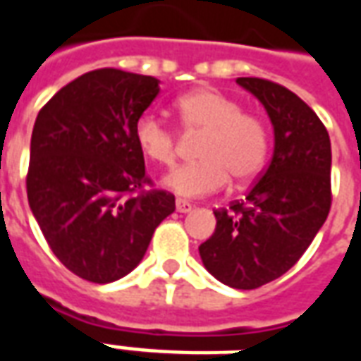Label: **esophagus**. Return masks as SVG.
I'll use <instances>...</instances> for the list:
<instances>
[{
    "label": "esophagus",
    "instance_id": "esophagus-1",
    "mask_svg": "<svg viewBox=\"0 0 361 361\" xmlns=\"http://www.w3.org/2000/svg\"><path fill=\"white\" fill-rule=\"evenodd\" d=\"M193 209V204L185 201V199H176V211L178 212H189Z\"/></svg>",
    "mask_w": 361,
    "mask_h": 361
}]
</instances>
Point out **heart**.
Here are the masks:
<instances>
[{"label": "heart", "instance_id": "1", "mask_svg": "<svg viewBox=\"0 0 361 361\" xmlns=\"http://www.w3.org/2000/svg\"><path fill=\"white\" fill-rule=\"evenodd\" d=\"M181 129L203 135L193 164L178 166L166 176L164 185L173 193L201 197L226 185L253 180L267 162L269 129L265 121L243 111L234 98L214 89H197L173 102ZM133 139L145 158L160 166H172L180 150V137L172 127L152 114H142L133 126Z\"/></svg>", "mask_w": 361, "mask_h": 361}]
</instances>
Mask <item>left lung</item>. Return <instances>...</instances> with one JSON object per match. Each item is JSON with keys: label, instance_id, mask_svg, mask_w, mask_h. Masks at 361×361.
<instances>
[{"label": "left lung", "instance_id": "8db88e82", "mask_svg": "<svg viewBox=\"0 0 361 361\" xmlns=\"http://www.w3.org/2000/svg\"><path fill=\"white\" fill-rule=\"evenodd\" d=\"M265 106L274 152L242 201L216 209L214 234L199 245L214 279L255 290L300 261L331 211V139L317 114L279 82L240 77Z\"/></svg>", "mask_w": 361, "mask_h": 361}]
</instances>
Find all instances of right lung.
<instances>
[{
	"label": "right lung",
	"mask_w": 361,
	"mask_h": 361,
	"mask_svg": "<svg viewBox=\"0 0 361 361\" xmlns=\"http://www.w3.org/2000/svg\"><path fill=\"white\" fill-rule=\"evenodd\" d=\"M158 92L154 77L104 67L59 89L36 118L30 211L54 255L94 284L133 271L176 211L172 193L152 188L133 139Z\"/></svg>",
	"instance_id": "right-lung-1"
}]
</instances>
